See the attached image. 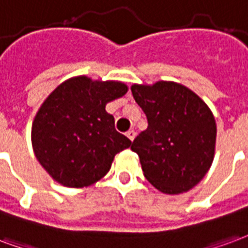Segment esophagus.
<instances>
[{
    "label": "esophagus",
    "instance_id": "1",
    "mask_svg": "<svg viewBox=\"0 0 248 248\" xmlns=\"http://www.w3.org/2000/svg\"><path fill=\"white\" fill-rule=\"evenodd\" d=\"M125 135H126V137L131 140V141H133V140H135V137H136V132L133 131V129H129V131L126 132Z\"/></svg>",
    "mask_w": 248,
    "mask_h": 248
}]
</instances>
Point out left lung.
Instances as JSON below:
<instances>
[{"label":"left lung","mask_w":248,"mask_h":248,"mask_svg":"<svg viewBox=\"0 0 248 248\" xmlns=\"http://www.w3.org/2000/svg\"><path fill=\"white\" fill-rule=\"evenodd\" d=\"M131 91L148 119V128L131 145L139 155L144 176L165 194L189 191L214 160L217 124L213 112L180 83L133 84Z\"/></svg>","instance_id":"8db88e82"}]
</instances>
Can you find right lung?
<instances>
[{
  "label": "right lung",
  "instance_id": "add662e5",
  "mask_svg": "<svg viewBox=\"0 0 248 248\" xmlns=\"http://www.w3.org/2000/svg\"><path fill=\"white\" fill-rule=\"evenodd\" d=\"M126 84L74 77L42 103L31 126L34 155L54 181L84 187L109 171L119 152L132 141L115 129L107 103L124 96Z\"/></svg>",
  "mask_w": 248,
  "mask_h": 248
}]
</instances>
